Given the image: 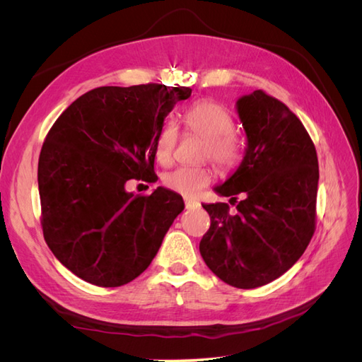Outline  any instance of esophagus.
Here are the masks:
<instances>
[{"label": "esophagus", "mask_w": 362, "mask_h": 362, "mask_svg": "<svg viewBox=\"0 0 362 362\" xmlns=\"http://www.w3.org/2000/svg\"><path fill=\"white\" fill-rule=\"evenodd\" d=\"M184 205H185V208H187V210H193V208H198L199 206L198 202H194L192 199H184Z\"/></svg>", "instance_id": "esophagus-1"}]
</instances>
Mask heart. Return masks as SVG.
Returning <instances> with one entry per match:
<instances>
[{
	"instance_id": "heart-1",
	"label": "heart",
	"mask_w": 362,
	"mask_h": 362,
	"mask_svg": "<svg viewBox=\"0 0 362 362\" xmlns=\"http://www.w3.org/2000/svg\"><path fill=\"white\" fill-rule=\"evenodd\" d=\"M185 129L205 140L202 154L214 161L218 168L231 170L243 157V144L234 133L235 120L226 108L216 101L202 100L190 104L182 115ZM178 140V127L172 120L164 122L154 140V156L161 166H168L173 158ZM214 178L210 168L181 166L163 177L166 189L182 196L198 194Z\"/></svg>"
}]
</instances>
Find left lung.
<instances>
[{
	"label": "left lung",
	"instance_id": "1",
	"mask_svg": "<svg viewBox=\"0 0 362 362\" xmlns=\"http://www.w3.org/2000/svg\"><path fill=\"white\" fill-rule=\"evenodd\" d=\"M237 112L246 154L233 177L214 189L233 196L235 211L225 202L202 204L211 225L199 250L223 282L257 288L284 275L311 242L319 161L308 131L276 98L255 90L240 98Z\"/></svg>",
	"mask_w": 362,
	"mask_h": 362
}]
</instances>
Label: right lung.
<instances>
[{"label":"right lung","instance_id":"add662e5","mask_svg":"<svg viewBox=\"0 0 362 362\" xmlns=\"http://www.w3.org/2000/svg\"><path fill=\"white\" fill-rule=\"evenodd\" d=\"M190 87L157 83L103 86L81 95L54 122L42 145L37 182L40 225L52 254L98 287H120L154 259L184 210L182 198L158 187L125 190L129 180L154 182V140Z\"/></svg>","mask_w":362,"mask_h":362}]
</instances>
